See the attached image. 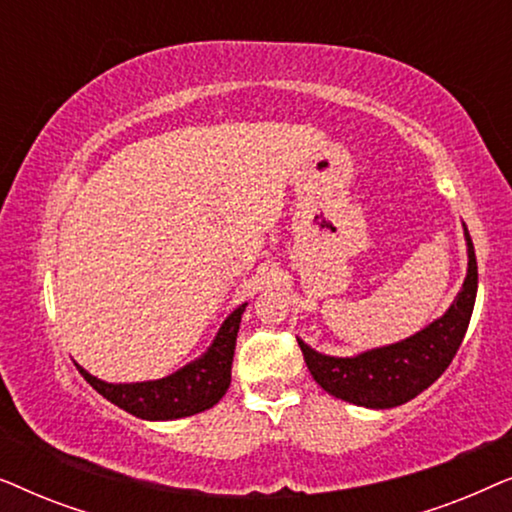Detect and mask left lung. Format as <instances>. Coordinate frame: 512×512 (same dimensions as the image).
<instances>
[{
    "mask_svg": "<svg viewBox=\"0 0 512 512\" xmlns=\"http://www.w3.org/2000/svg\"><path fill=\"white\" fill-rule=\"evenodd\" d=\"M464 240L468 254L464 284L443 317L433 319L422 331L354 356L321 354L298 338L307 368L321 389L352 405L387 410L408 403L445 373L464 340L478 296V263L466 226Z\"/></svg>",
    "mask_w": 512,
    "mask_h": 512,
    "instance_id": "left-lung-1",
    "label": "left lung"
}]
</instances>
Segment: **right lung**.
Instances as JSON below:
<instances>
[{
    "instance_id": "add662e5",
    "label": "right lung",
    "mask_w": 512,
    "mask_h": 512,
    "mask_svg": "<svg viewBox=\"0 0 512 512\" xmlns=\"http://www.w3.org/2000/svg\"><path fill=\"white\" fill-rule=\"evenodd\" d=\"M247 303L235 307L216 331L212 345L172 375L146 382H104L76 363L90 387L118 408L146 422H170L214 408L226 396L233 370L235 342Z\"/></svg>"
}]
</instances>
